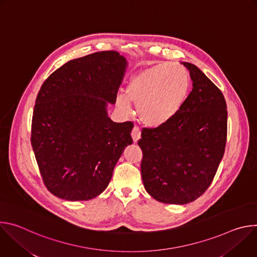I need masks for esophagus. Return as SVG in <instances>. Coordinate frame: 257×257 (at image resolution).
I'll return each mask as SVG.
<instances>
[{
	"label": "esophagus",
	"mask_w": 257,
	"mask_h": 257,
	"mask_svg": "<svg viewBox=\"0 0 257 257\" xmlns=\"http://www.w3.org/2000/svg\"><path fill=\"white\" fill-rule=\"evenodd\" d=\"M131 136H132V138H133V141H134V142H137V141L140 139V136H141L140 129H139L138 127H134V128L132 129Z\"/></svg>",
	"instance_id": "esophagus-1"
}]
</instances>
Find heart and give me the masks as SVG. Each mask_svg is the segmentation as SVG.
<instances>
[{"label":"heart","mask_w":257,"mask_h":257,"mask_svg":"<svg viewBox=\"0 0 257 257\" xmlns=\"http://www.w3.org/2000/svg\"><path fill=\"white\" fill-rule=\"evenodd\" d=\"M189 90L190 77L184 67L161 63L135 74L127 84L126 96L118 95L116 102L124 111H129L133 102L145 125L159 127L180 111Z\"/></svg>","instance_id":"1"}]
</instances>
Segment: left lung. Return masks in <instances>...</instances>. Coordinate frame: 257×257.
Here are the masks:
<instances>
[{
  "label": "left lung",
  "mask_w": 257,
  "mask_h": 257,
  "mask_svg": "<svg viewBox=\"0 0 257 257\" xmlns=\"http://www.w3.org/2000/svg\"><path fill=\"white\" fill-rule=\"evenodd\" d=\"M183 65L193 81L185 103L164 125L143 128L138 140L144 188L158 201L170 204L189 203L205 192L227 141L224 94L195 65Z\"/></svg>",
  "instance_id": "8db88e82"
}]
</instances>
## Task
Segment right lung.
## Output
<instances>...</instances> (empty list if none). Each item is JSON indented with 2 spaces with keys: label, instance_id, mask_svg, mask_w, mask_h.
<instances>
[{
  "label": "right lung",
  "instance_id": "1",
  "mask_svg": "<svg viewBox=\"0 0 257 257\" xmlns=\"http://www.w3.org/2000/svg\"><path fill=\"white\" fill-rule=\"evenodd\" d=\"M126 59L106 51L67 62L47 78L35 99L31 145L44 184L55 196L88 200L108 185L133 123H115V103Z\"/></svg>",
  "mask_w": 257,
  "mask_h": 257
}]
</instances>
